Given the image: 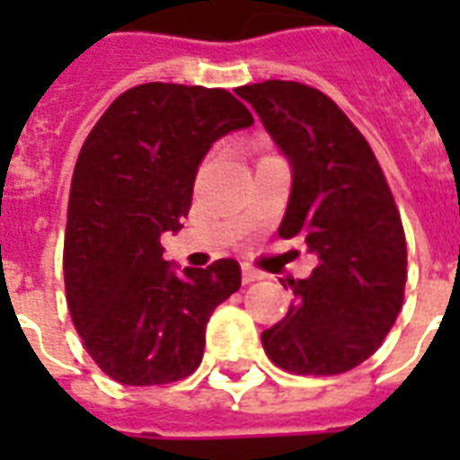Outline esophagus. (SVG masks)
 I'll return each mask as SVG.
<instances>
[{
    "label": "esophagus",
    "instance_id": "esophagus-1",
    "mask_svg": "<svg viewBox=\"0 0 460 460\" xmlns=\"http://www.w3.org/2000/svg\"><path fill=\"white\" fill-rule=\"evenodd\" d=\"M259 279H263V276H261L259 270L253 269V266H249V263H243V266H241V280H243V283H253V280H259Z\"/></svg>",
    "mask_w": 460,
    "mask_h": 460
}]
</instances>
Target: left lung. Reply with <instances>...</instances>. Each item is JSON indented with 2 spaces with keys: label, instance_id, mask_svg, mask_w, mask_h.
Here are the masks:
<instances>
[{
  "label": "left lung",
  "instance_id": "8db88e82",
  "mask_svg": "<svg viewBox=\"0 0 460 460\" xmlns=\"http://www.w3.org/2000/svg\"><path fill=\"white\" fill-rule=\"evenodd\" d=\"M236 93L293 167L279 234L305 239L320 259L310 279H286L293 305L263 330V349L296 375L349 372L379 349L404 303V226L385 172L365 135L318 88L263 81Z\"/></svg>",
  "mask_w": 460,
  "mask_h": 460
}]
</instances>
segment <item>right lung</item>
I'll return each instance as SVG.
<instances>
[{
	"instance_id": "add662e5",
	"label": "right lung",
	"mask_w": 460,
	"mask_h": 460,
	"mask_svg": "<svg viewBox=\"0 0 460 460\" xmlns=\"http://www.w3.org/2000/svg\"><path fill=\"white\" fill-rule=\"evenodd\" d=\"M253 115L224 88L142 84L118 95L75 162L64 239L66 303L105 375L130 386L190 376L214 308L236 293L234 259L177 276L160 236L180 231L211 142Z\"/></svg>"
}]
</instances>
